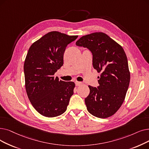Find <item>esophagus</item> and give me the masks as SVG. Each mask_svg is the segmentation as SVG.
<instances>
[{
  "instance_id": "obj_1",
  "label": "esophagus",
  "mask_w": 149,
  "mask_h": 149,
  "mask_svg": "<svg viewBox=\"0 0 149 149\" xmlns=\"http://www.w3.org/2000/svg\"><path fill=\"white\" fill-rule=\"evenodd\" d=\"M75 85H76V86H80V85H81V84H82L81 82L77 81H76L75 82Z\"/></svg>"
}]
</instances>
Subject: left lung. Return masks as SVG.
Listing matches in <instances>:
<instances>
[{"mask_svg":"<svg viewBox=\"0 0 149 149\" xmlns=\"http://www.w3.org/2000/svg\"><path fill=\"white\" fill-rule=\"evenodd\" d=\"M76 45L90 50L93 67L101 72L99 85L89 86L90 93L85 99L88 111L97 118H108L122 105L130 83L126 54L119 44L102 32L83 36Z\"/></svg>","mask_w":149,"mask_h":149,"instance_id":"left-lung-1","label":"left lung"}]
</instances>
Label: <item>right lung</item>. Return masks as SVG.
Here are the masks:
<instances>
[{
	"label": "right lung",
	"mask_w": 149,
	"mask_h": 149,
	"mask_svg": "<svg viewBox=\"0 0 149 149\" xmlns=\"http://www.w3.org/2000/svg\"><path fill=\"white\" fill-rule=\"evenodd\" d=\"M78 36L51 31L35 42L29 49L24 65L25 89L36 110L49 118L66 111L75 83L54 77L63 64L66 46Z\"/></svg>",
	"instance_id": "right-lung-1"
}]
</instances>
